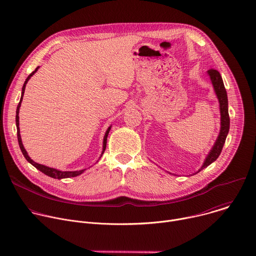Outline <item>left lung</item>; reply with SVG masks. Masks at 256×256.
Here are the masks:
<instances>
[{"mask_svg": "<svg viewBox=\"0 0 256 256\" xmlns=\"http://www.w3.org/2000/svg\"><path fill=\"white\" fill-rule=\"evenodd\" d=\"M208 74L210 76V79H211V82L213 84L215 94L218 98L219 104H220L221 128H220L219 136H218L212 150L208 154L203 166H201V168L199 170L197 173H199L201 170H203L204 168H207L210 164H212L214 160H217V158L221 154V150H222L223 146L225 144L226 136L228 134L229 126H230V118H229V114H228V98H227V92H226V90H225V86H224L222 77H221L220 73L216 69H213V68L208 70Z\"/></svg>", "mask_w": 256, "mask_h": 256, "instance_id": "obj_1", "label": "left lung"}]
</instances>
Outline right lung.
<instances>
[{"mask_svg":"<svg viewBox=\"0 0 256 256\" xmlns=\"http://www.w3.org/2000/svg\"><path fill=\"white\" fill-rule=\"evenodd\" d=\"M39 66L27 77L26 81L24 82V85H23V88H22V96H21V100H20V102L17 106V112H16V126H17V136H18V142H19V146H20V148L25 156V158L31 164H33L36 168H38L39 171H41L42 173H44L45 175L51 177V178H54V179H64V178H71V177H76V176H79L80 174H82L84 172V170H81V171H72V172H69V171H59V170H56V168H49V166H46L44 164H37L33 160H31V158L28 156L26 150L24 148V146L22 144V140H21V136H20V128H19V110H20V106H21V102L23 100V96H24V92H25V88H26V84L28 82V80L30 79V77L38 70ZM110 130V126L108 128L106 132V136H104V150H102V154L106 150V140H108V132Z\"/></svg>","mask_w":256,"mask_h":256,"instance_id":"add662e5","label":"right lung"}]
</instances>
